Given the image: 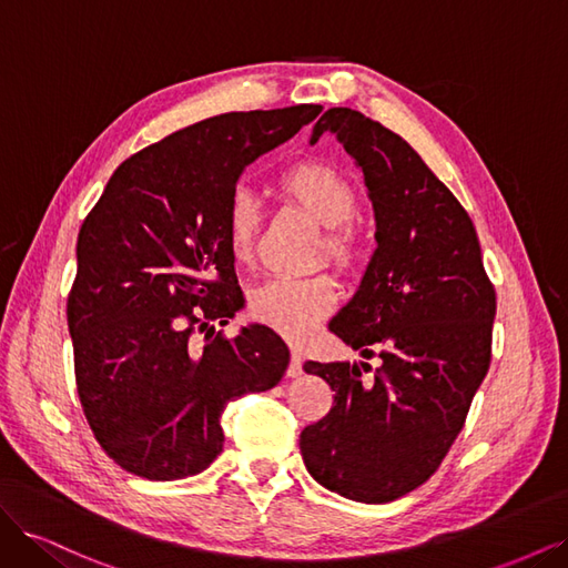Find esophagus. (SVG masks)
Returning a JSON list of instances; mask_svg holds the SVG:
<instances>
[{"mask_svg":"<svg viewBox=\"0 0 568 568\" xmlns=\"http://www.w3.org/2000/svg\"><path fill=\"white\" fill-rule=\"evenodd\" d=\"M303 374V357H301V351L291 348V363L286 367V376H291V379H296V376Z\"/></svg>","mask_w":568,"mask_h":568,"instance_id":"34e87169","label":"esophagus"}]
</instances>
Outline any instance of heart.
<instances>
[{"label": "heart", "mask_w": 568, "mask_h": 568, "mask_svg": "<svg viewBox=\"0 0 568 568\" xmlns=\"http://www.w3.org/2000/svg\"><path fill=\"white\" fill-rule=\"evenodd\" d=\"M284 196L296 203L322 227V257L338 270H351L357 261V236L351 220L357 215V194L353 184L336 168L326 163H301L280 180ZM225 244L232 261L251 263L255 251L261 205L248 189H236L225 205ZM338 286L329 274L313 277H272L253 288L248 311L255 322L288 341L313 336L317 324L334 313Z\"/></svg>", "instance_id": "b5f03b06"}]
</instances>
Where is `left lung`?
Returning <instances> with one entry per match:
<instances>
[{
    "label": "left lung",
    "instance_id": "8db88e82",
    "mask_svg": "<svg viewBox=\"0 0 568 568\" xmlns=\"http://www.w3.org/2000/svg\"><path fill=\"white\" fill-rule=\"evenodd\" d=\"M324 132L363 170L376 220V251L329 332L382 367L367 384L351 363L303 365L334 407L303 428L301 453L320 486L382 505L432 478L462 432L490 367L495 288L471 217L400 134L353 109L326 111L311 144Z\"/></svg>",
    "mask_w": 568,
    "mask_h": 568
}]
</instances>
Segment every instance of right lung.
Segmentation results:
<instances>
[{
  "instance_id": "1",
  "label": "right lung",
  "mask_w": 568,
  "mask_h": 568,
  "mask_svg": "<svg viewBox=\"0 0 568 568\" xmlns=\"http://www.w3.org/2000/svg\"><path fill=\"white\" fill-rule=\"evenodd\" d=\"M320 111H234L182 128L120 163L84 217L65 307L75 384L94 438L125 471H203L222 453L227 403L282 382L288 348L267 326L213 338L244 305L222 222L244 168Z\"/></svg>"
}]
</instances>
